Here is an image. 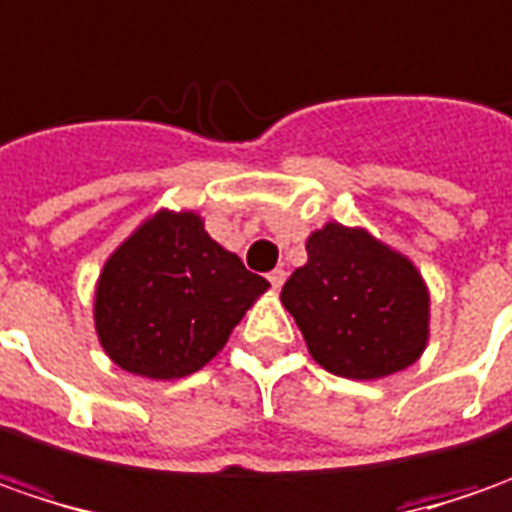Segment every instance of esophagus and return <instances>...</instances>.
I'll list each match as a JSON object with an SVG mask.
<instances>
[{
    "label": "esophagus",
    "mask_w": 512,
    "mask_h": 512,
    "mask_svg": "<svg viewBox=\"0 0 512 512\" xmlns=\"http://www.w3.org/2000/svg\"><path fill=\"white\" fill-rule=\"evenodd\" d=\"M269 283H272V289H280V286L286 283V272H283V269H274V272H269Z\"/></svg>",
    "instance_id": "obj_1"
}]
</instances>
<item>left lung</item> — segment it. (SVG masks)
I'll list each match as a JSON object with an SVG mask.
<instances>
[{"mask_svg":"<svg viewBox=\"0 0 512 512\" xmlns=\"http://www.w3.org/2000/svg\"><path fill=\"white\" fill-rule=\"evenodd\" d=\"M309 260L280 291L309 354L345 379H382L414 365L431 334V294L405 255L365 229L326 223Z\"/></svg>","mask_w":512,"mask_h":512,"instance_id":"left-lung-1","label":"left lung"}]
</instances>
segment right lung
<instances>
[{
  "instance_id": "1",
  "label": "right lung",
  "mask_w": 512,
  "mask_h": 512,
  "mask_svg": "<svg viewBox=\"0 0 512 512\" xmlns=\"http://www.w3.org/2000/svg\"><path fill=\"white\" fill-rule=\"evenodd\" d=\"M266 289V277L209 238L201 215L161 209L98 274V343L138 377H189L221 351Z\"/></svg>"
}]
</instances>
